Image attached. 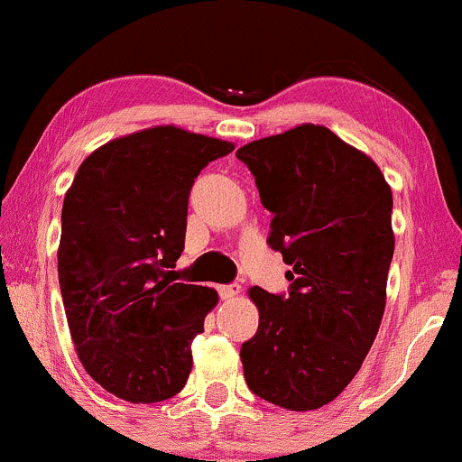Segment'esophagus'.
I'll return each instance as SVG.
<instances>
[{"mask_svg":"<svg viewBox=\"0 0 462 462\" xmlns=\"http://www.w3.org/2000/svg\"><path fill=\"white\" fill-rule=\"evenodd\" d=\"M218 294H220L222 300H229V298H233V296L240 294V285H237V283L220 285V287H218Z\"/></svg>","mask_w":462,"mask_h":462,"instance_id":"obj_1","label":"esophagus"}]
</instances>
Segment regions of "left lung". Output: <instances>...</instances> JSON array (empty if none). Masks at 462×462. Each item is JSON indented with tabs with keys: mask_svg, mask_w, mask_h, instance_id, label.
Returning <instances> with one entry per match:
<instances>
[{
	"mask_svg": "<svg viewBox=\"0 0 462 462\" xmlns=\"http://www.w3.org/2000/svg\"><path fill=\"white\" fill-rule=\"evenodd\" d=\"M273 214L268 244L287 294L253 287L259 328L240 356L248 389L290 411L328 404L361 370L381 327L393 257L392 188L322 125L237 149Z\"/></svg>",
	"mask_w": 462,
	"mask_h": 462,
	"instance_id": "1",
	"label": "left lung"
}]
</instances>
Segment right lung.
Wrapping results in <instances>:
<instances>
[{"label":"right lung","mask_w":462,"mask_h":462,"mask_svg":"<svg viewBox=\"0 0 462 462\" xmlns=\"http://www.w3.org/2000/svg\"><path fill=\"white\" fill-rule=\"evenodd\" d=\"M231 143L164 127L116 138L79 166L62 205L58 279L75 350L92 381L134 404L183 389L192 339L218 294L172 283L188 199Z\"/></svg>","instance_id":"add662e5"}]
</instances>
